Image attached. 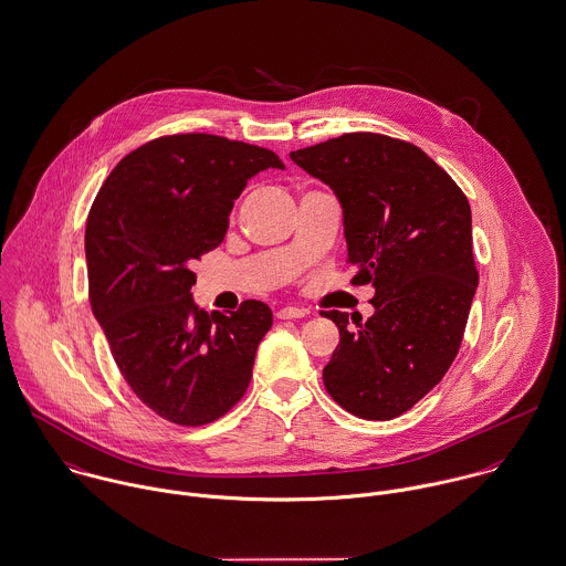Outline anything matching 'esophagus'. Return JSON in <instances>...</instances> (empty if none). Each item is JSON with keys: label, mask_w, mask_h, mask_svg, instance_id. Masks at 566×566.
<instances>
[{"label": "esophagus", "mask_w": 566, "mask_h": 566, "mask_svg": "<svg viewBox=\"0 0 566 566\" xmlns=\"http://www.w3.org/2000/svg\"><path fill=\"white\" fill-rule=\"evenodd\" d=\"M275 315H277V319H302V317H306V311L286 306V308H280Z\"/></svg>", "instance_id": "esophagus-1"}]
</instances>
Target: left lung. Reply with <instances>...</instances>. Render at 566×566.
I'll return each instance as SVG.
<instances>
[{
	"instance_id": "8db88e82",
	"label": "left lung",
	"mask_w": 566,
	"mask_h": 566,
	"mask_svg": "<svg viewBox=\"0 0 566 566\" xmlns=\"http://www.w3.org/2000/svg\"><path fill=\"white\" fill-rule=\"evenodd\" d=\"M291 159L328 184L343 208L352 284H374V315L339 328L324 367L333 400L363 420L409 411L449 371L479 284L465 195L422 148L380 133H345Z\"/></svg>"
}]
</instances>
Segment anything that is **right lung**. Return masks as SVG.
I'll use <instances>...</instances> for the list:
<instances>
[{
    "instance_id": "add662e5",
    "label": "right lung",
    "mask_w": 566,
    "mask_h": 566,
    "mask_svg": "<svg viewBox=\"0 0 566 566\" xmlns=\"http://www.w3.org/2000/svg\"><path fill=\"white\" fill-rule=\"evenodd\" d=\"M280 157L208 133L157 137L103 184L85 229L90 302L133 394L181 427L219 420L244 396L273 324L264 302L208 315L192 264L226 238L247 181Z\"/></svg>"
}]
</instances>
